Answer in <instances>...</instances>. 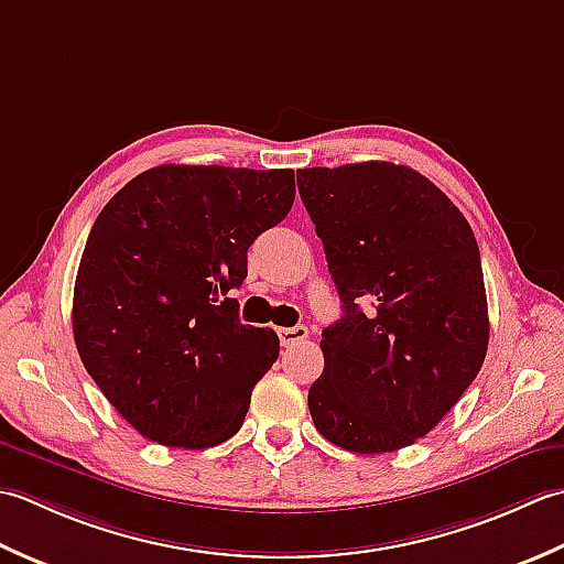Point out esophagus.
Segmentation results:
<instances>
[{
	"label": "esophagus",
	"mask_w": 564,
	"mask_h": 564,
	"mask_svg": "<svg viewBox=\"0 0 564 564\" xmlns=\"http://www.w3.org/2000/svg\"><path fill=\"white\" fill-rule=\"evenodd\" d=\"M280 340L284 348H292L299 346V343H304L308 338V328L306 326H292V328H280Z\"/></svg>",
	"instance_id": "34e87169"
}]
</instances>
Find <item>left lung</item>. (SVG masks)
<instances>
[{
  "mask_svg": "<svg viewBox=\"0 0 564 564\" xmlns=\"http://www.w3.org/2000/svg\"><path fill=\"white\" fill-rule=\"evenodd\" d=\"M343 316L308 389L316 431L343 451L423 438L473 384L489 343L485 274L463 212L421 172L382 163L296 170Z\"/></svg>",
  "mask_w": 564,
  "mask_h": 564,
  "instance_id": "1",
  "label": "left lung"
}]
</instances>
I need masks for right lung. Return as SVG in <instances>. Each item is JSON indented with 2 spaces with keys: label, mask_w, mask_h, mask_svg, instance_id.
<instances>
[{
  "label": "right lung",
  "mask_w": 564,
  "mask_h": 564,
  "mask_svg": "<svg viewBox=\"0 0 564 564\" xmlns=\"http://www.w3.org/2000/svg\"><path fill=\"white\" fill-rule=\"evenodd\" d=\"M292 204L294 170L158 165L97 216L75 280V346L148 441L202 451L243 426L280 338L240 324L231 290L252 240Z\"/></svg>",
  "instance_id": "add662e5"
}]
</instances>
